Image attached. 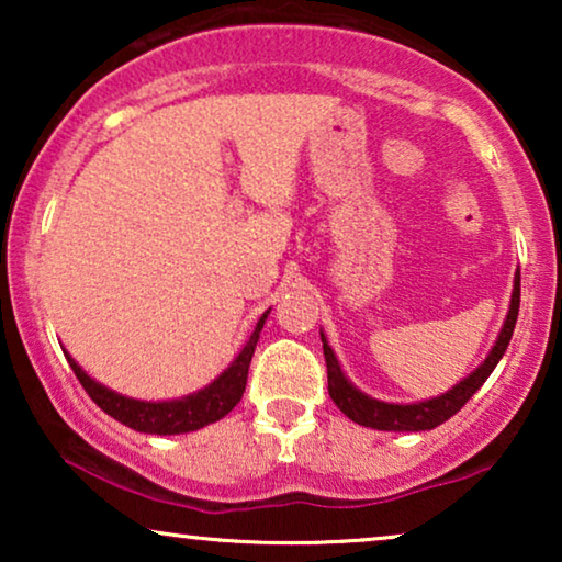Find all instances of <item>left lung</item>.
I'll return each instance as SVG.
<instances>
[{
    "instance_id": "1",
    "label": "left lung",
    "mask_w": 562,
    "mask_h": 562,
    "mask_svg": "<svg viewBox=\"0 0 562 562\" xmlns=\"http://www.w3.org/2000/svg\"><path fill=\"white\" fill-rule=\"evenodd\" d=\"M517 314H519V271L514 276L512 302L502 325V333H498L494 348H491L486 360H483L473 373H468L463 381H458L456 386L445 391V394L425 398V402H414V404L381 402V398L368 396L360 389L352 386L348 375L342 373L340 360H337L335 350L329 348L325 333H319L322 350H325V360H327L329 396H333L337 409H340L345 417L356 422V425H363L371 429H386V432H425V429H435L437 425H442V422H448L452 414L463 409L468 398H471L475 391L486 383L488 375L494 373L498 360H502L506 348H509L514 325H517Z\"/></svg>"
}]
</instances>
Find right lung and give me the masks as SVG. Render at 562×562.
<instances>
[{
  "mask_svg": "<svg viewBox=\"0 0 562 562\" xmlns=\"http://www.w3.org/2000/svg\"><path fill=\"white\" fill-rule=\"evenodd\" d=\"M271 312V310H268ZM268 312L260 314L256 329H252L250 340L243 345V350L237 352L233 363L214 379L210 386L194 391V394L181 396V398H168V402H143V398L122 396L117 391L106 389L104 383L91 379L83 368L64 350L68 366L74 368L76 379L81 381V386L87 389L99 409L110 414L122 425L135 429V432L145 435H183L202 429L212 422H220L225 414L235 409V404L243 398L245 381H248V368L256 352L260 329H263Z\"/></svg>",
  "mask_w": 562,
  "mask_h": 562,
  "instance_id": "add662e5",
  "label": "right lung"
}]
</instances>
